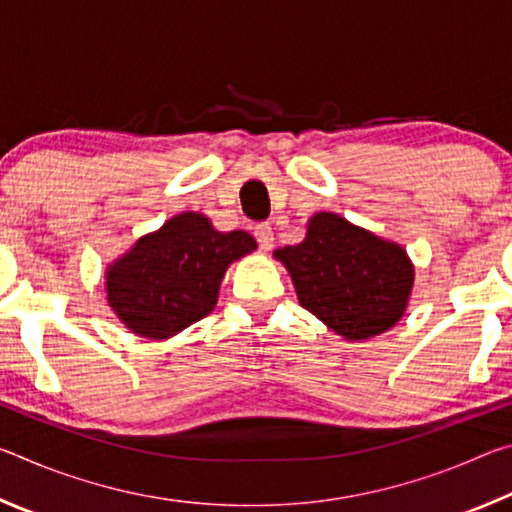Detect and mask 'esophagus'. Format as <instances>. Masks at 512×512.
<instances>
[{
    "mask_svg": "<svg viewBox=\"0 0 512 512\" xmlns=\"http://www.w3.org/2000/svg\"><path fill=\"white\" fill-rule=\"evenodd\" d=\"M255 239L257 244L262 250H271L275 244V237H273V228L268 223H259L255 225Z\"/></svg>",
    "mask_w": 512,
    "mask_h": 512,
    "instance_id": "obj_1",
    "label": "esophagus"
}]
</instances>
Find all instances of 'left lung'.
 Here are the masks:
<instances>
[{"instance_id":"8db88e82","label":"left lung","mask_w":512,"mask_h":512,"mask_svg":"<svg viewBox=\"0 0 512 512\" xmlns=\"http://www.w3.org/2000/svg\"><path fill=\"white\" fill-rule=\"evenodd\" d=\"M298 302L343 341H368L409 309L415 266L406 250L336 212H316L298 246L277 248Z\"/></svg>"}]
</instances>
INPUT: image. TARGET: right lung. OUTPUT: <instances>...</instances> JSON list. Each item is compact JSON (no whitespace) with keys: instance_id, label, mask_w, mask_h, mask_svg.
<instances>
[{"instance_id":"obj_1","label":"right lung","mask_w":512,"mask_h":512,"mask_svg":"<svg viewBox=\"0 0 512 512\" xmlns=\"http://www.w3.org/2000/svg\"><path fill=\"white\" fill-rule=\"evenodd\" d=\"M255 250L248 232H221L201 212H180L106 266L108 307L128 332L167 341L212 314L225 271Z\"/></svg>"}]
</instances>
